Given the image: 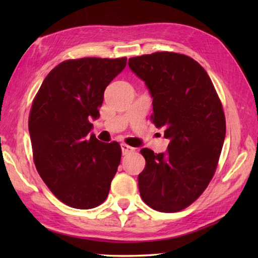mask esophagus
<instances>
[{
	"label": "esophagus",
	"mask_w": 258,
	"mask_h": 258,
	"mask_svg": "<svg viewBox=\"0 0 258 258\" xmlns=\"http://www.w3.org/2000/svg\"><path fill=\"white\" fill-rule=\"evenodd\" d=\"M120 148H121V152H123V155H128L131 152L134 151V148L130 147L127 145H121Z\"/></svg>",
	"instance_id": "obj_1"
}]
</instances>
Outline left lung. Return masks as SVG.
I'll list each match as a JSON object with an SVG mask.
<instances>
[{"instance_id": "1", "label": "left lung", "mask_w": 258, "mask_h": 258, "mask_svg": "<svg viewBox=\"0 0 258 258\" xmlns=\"http://www.w3.org/2000/svg\"><path fill=\"white\" fill-rule=\"evenodd\" d=\"M152 98V121L169 140L167 151L141 150L143 202L158 212H178L197 199L216 171L225 138V117L211 78L194 59L156 52L128 59Z\"/></svg>"}]
</instances>
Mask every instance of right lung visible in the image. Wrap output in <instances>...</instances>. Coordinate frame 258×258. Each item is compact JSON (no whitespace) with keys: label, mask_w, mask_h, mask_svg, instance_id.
<instances>
[{"label":"right lung","mask_w":258,"mask_h":258,"mask_svg":"<svg viewBox=\"0 0 258 258\" xmlns=\"http://www.w3.org/2000/svg\"><path fill=\"white\" fill-rule=\"evenodd\" d=\"M126 58L67 60L52 69L35 97L28 119L34 161L42 180L68 206L90 209L106 200L120 163L117 142L99 141L90 119Z\"/></svg>","instance_id":"obj_1"}]
</instances>
